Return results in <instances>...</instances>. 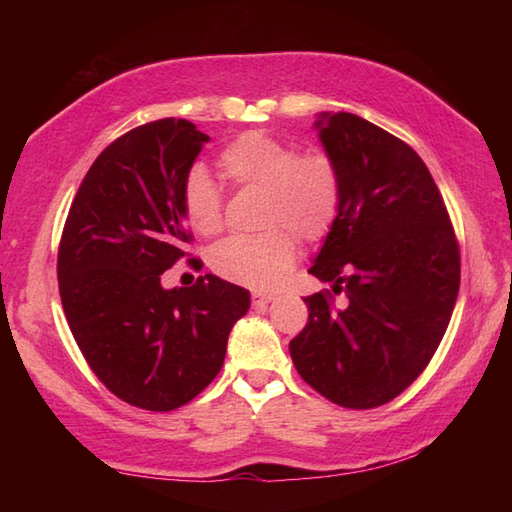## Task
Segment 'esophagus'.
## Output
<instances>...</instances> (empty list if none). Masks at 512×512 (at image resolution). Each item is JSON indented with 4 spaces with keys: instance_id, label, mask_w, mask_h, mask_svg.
<instances>
[{
    "instance_id": "1",
    "label": "esophagus",
    "mask_w": 512,
    "mask_h": 512,
    "mask_svg": "<svg viewBox=\"0 0 512 512\" xmlns=\"http://www.w3.org/2000/svg\"><path fill=\"white\" fill-rule=\"evenodd\" d=\"M275 299V295H268V292H253V308L264 312L268 308V303Z\"/></svg>"
}]
</instances>
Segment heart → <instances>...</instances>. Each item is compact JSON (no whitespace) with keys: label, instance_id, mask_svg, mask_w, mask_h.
Wrapping results in <instances>:
<instances>
[{"label":"heart","instance_id":"1","mask_svg":"<svg viewBox=\"0 0 512 512\" xmlns=\"http://www.w3.org/2000/svg\"><path fill=\"white\" fill-rule=\"evenodd\" d=\"M217 169L237 189L264 191L262 224L268 231L217 244L211 253L213 273L257 290L279 286L295 266L297 235L303 242H321L339 220V162L323 147L299 151L286 138L250 129L220 151ZM182 211L198 235L222 233L224 198L202 169H193L184 180Z\"/></svg>","mask_w":512,"mask_h":512}]
</instances>
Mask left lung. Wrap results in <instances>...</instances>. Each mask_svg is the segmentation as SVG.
<instances>
[{
	"mask_svg": "<svg viewBox=\"0 0 512 512\" xmlns=\"http://www.w3.org/2000/svg\"><path fill=\"white\" fill-rule=\"evenodd\" d=\"M325 149L343 178L341 213L310 268L345 291L306 297L290 341L299 376L345 409L400 396L436 354L460 290V244L447 204L405 140L356 114H323Z\"/></svg>",
	"mask_w": 512,
	"mask_h": 512,
	"instance_id": "8db88e82",
	"label": "left lung"
}]
</instances>
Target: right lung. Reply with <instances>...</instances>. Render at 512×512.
Instances as JSON below:
<instances>
[{"label":"right lung","mask_w":512,"mask_h":512,"mask_svg":"<svg viewBox=\"0 0 512 512\" xmlns=\"http://www.w3.org/2000/svg\"><path fill=\"white\" fill-rule=\"evenodd\" d=\"M206 140L184 118L129 129L92 162L65 217V319L96 378L138 409L173 411L209 387L250 306L248 290L213 275L191 288L160 286L191 255L182 189Z\"/></svg>","instance_id":"right-lung-1"}]
</instances>
